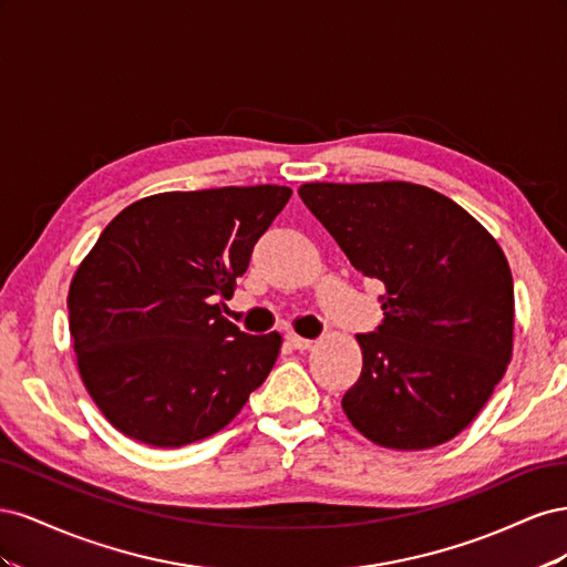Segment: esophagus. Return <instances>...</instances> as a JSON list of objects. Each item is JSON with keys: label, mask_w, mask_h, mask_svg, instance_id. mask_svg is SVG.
<instances>
[{"label": "esophagus", "mask_w": 567, "mask_h": 567, "mask_svg": "<svg viewBox=\"0 0 567 567\" xmlns=\"http://www.w3.org/2000/svg\"><path fill=\"white\" fill-rule=\"evenodd\" d=\"M286 340H288V346L296 348V350H310L312 348V340L310 338H302L298 333H288Z\"/></svg>", "instance_id": "esophagus-1"}]
</instances>
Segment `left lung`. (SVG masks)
<instances>
[{
    "label": "left lung",
    "instance_id": "1",
    "mask_svg": "<svg viewBox=\"0 0 567 567\" xmlns=\"http://www.w3.org/2000/svg\"><path fill=\"white\" fill-rule=\"evenodd\" d=\"M357 271L379 279L383 323L359 333L362 373L342 398L359 433L390 450L456 437L492 398L513 350V277L489 231L409 182L300 186Z\"/></svg>",
    "mask_w": 567,
    "mask_h": 567
}]
</instances>
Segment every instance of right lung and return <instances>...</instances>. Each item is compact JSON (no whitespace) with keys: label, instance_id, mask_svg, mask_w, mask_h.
<instances>
[{"label":"right lung","instance_id":"add662e5","mask_svg":"<svg viewBox=\"0 0 567 567\" xmlns=\"http://www.w3.org/2000/svg\"><path fill=\"white\" fill-rule=\"evenodd\" d=\"M290 194L277 184L167 192L101 231L68 312L84 388L120 433L184 447L221 431L265 383L281 336H248L219 305Z\"/></svg>","mask_w":567,"mask_h":567}]
</instances>
